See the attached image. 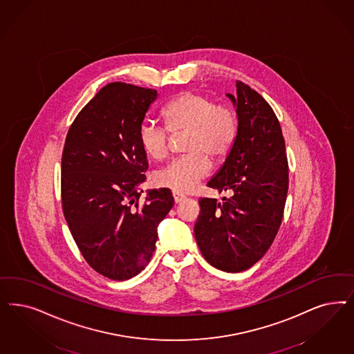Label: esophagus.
Returning a JSON list of instances; mask_svg holds the SVG:
<instances>
[{
    "mask_svg": "<svg viewBox=\"0 0 354 354\" xmlns=\"http://www.w3.org/2000/svg\"><path fill=\"white\" fill-rule=\"evenodd\" d=\"M172 197H174V201H175V204H179V203H182L184 198H185V196L180 195V194H178V192H172Z\"/></svg>",
    "mask_w": 354,
    "mask_h": 354,
    "instance_id": "1",
    "label": "esophagus"
}]
</instances>
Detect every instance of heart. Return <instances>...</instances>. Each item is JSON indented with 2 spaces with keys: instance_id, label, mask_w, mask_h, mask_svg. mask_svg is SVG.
<instances>
[{
  "instance_id": "obj_1",
  "label": "heart",
  "mask_w": 354,
  "mask_h": 354,
  "mask_svg": "<svg viewBox=\"0 0 354 354\" xmlns=\"http://www.w3.org/2000/svg\"><path fill=\"white\" fill-rule=\"evenodd\" d=\"M162 118L171 133L185 132L184 151L156 175L159 187L178 194L194 191L210 171V160L225 158L236 140L238 122L226 106L195 91H184L162 110ZM169 132L153 122H141L138 142L150 158L163 159L169 153Z\"/></svg>"
}]
</instances>
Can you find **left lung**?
I'll use <instances>...</instances> for the list:
<instances>
[{
  "mask_svg": "<svg viewBox=\"0 0 354 354\" xmlns=\"http://www.w3.org/2000/svg\"><path fill=\"white\" fill-rule=\"evenodd\" d=\"M238 134L221 170L207 187L232 197L200 198L195 223L198 248L209 264L225 272L251 268L266 255L280 229L289 172L280 122L268 102L236 81Z\"/></svg>",
  "mask_w": 354,
  "mask_h": 354,
  "instance_id": "obj_1",
  "label": "left lung"
}]
</instances>
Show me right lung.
Listing matches in <instances>:
<instances>
[{
    "mask_svg": "<svg viewBox=\"0 0 354 354\" xmlns=\"http://www.w3.org/2000/svg\"><path fill=\"white\" fill-rule=\"evenodd\" d=\"M157 90L124 82L102 87L72 122L62 158V210L87 264L124 281L147 267L159 222L174 205L169 188L140 203L147 159L138 128Z\"/></svg>",
    "mask_w": 354,
    "mask_h": 354,
    "instance_id": "obj_1",
    "label": "right lung"
}]
</instances>
